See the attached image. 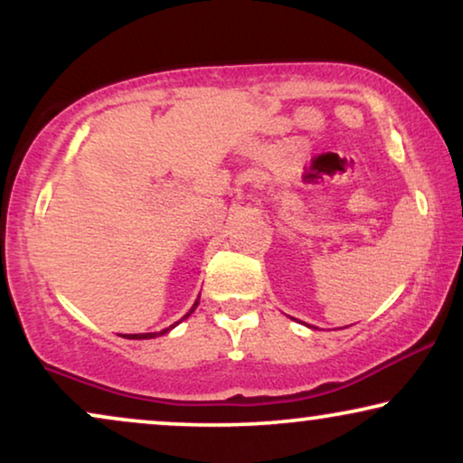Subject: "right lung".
Listing matches in <instances>:
<instances>
[{
  "label": "right lung",
  "mask_w": 463,
  "mask_h": 463,
  "mask_svg": "<svg viewBox=\"0 0 463 463\" xmlns=\"http://www.w3.org/2000/svg\"><path fill=\"white\" fill-rule=\"evenodd\" d=\"M195 307H198V301H195L194 303V307L192 309H189V312L185 314V316H183V318H187V316H192V312H194V309ZM181 318V320H183ZM179 320V322H181ZM175 326V325H173ZM173 326H168V328H164V331H160V333H138V335H128V337H126V339H151V337H156V335H164V333H168L170 331V328H173Z\"/></svg>",
  "instance_id": "add662e5"
}]
</instances>
